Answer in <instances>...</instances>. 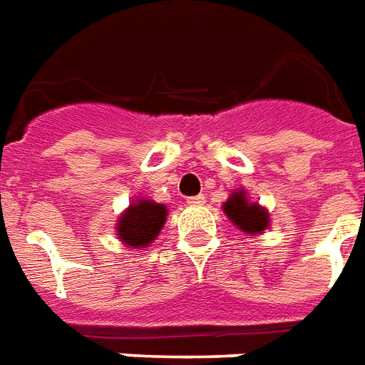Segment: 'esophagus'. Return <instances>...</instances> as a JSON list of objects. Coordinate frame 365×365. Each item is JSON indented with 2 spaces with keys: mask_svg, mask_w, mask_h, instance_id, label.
Wrapping results in <instances>:
<instances>
[{
  "mask_svg": "<svg viewBox=\"0 0 365 365\" xmlns=\"http://www.w3.org/2000/svg\"><path fill=\"white\" fill-rule=\"evenodd\" d=\"M204 202H206V198H204L202 195L190 196V198H187V204H190V206H202Z\"/></svg>",
  "mask_w": 365,
  "mask_h": 365,
  "instance_id": "34e87169",
  "label": "esophagus"
}]
</instances>
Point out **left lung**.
I'll list each match as a JSON object with an SVG mask.
<instances>
[{
  "label": "left lung",
  "instance_id": "obj_1",
  "mask_svg": "<svg viewBox=\"0 0 365 365\" xmlns=\"http://www.w3.org/2000/svg\"><path fill=\"white\" fill-rule=\"evenodd\" d=\"M222 210L228 220L250 236H259L271 226L269 210L259 202H253L247 196L245 188H237L228 196V200L222 204Z\"/></svg>",
  "mask_w": 365,
  "mask_h": 365
}]
</instances>
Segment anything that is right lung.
Here are the masks:
<instances>
[{"label": "right lung", "mask_w": 365, "mask_h": 365, "mask_svg": "<svg viewBox=\"0 0 365 365\" xmlns=\"http://www.w3.org/2000/svg\"><path fill=\"white\" fill-rule=\"evenodd\" d=\"M167 206L139 196L118 216L115 236L125 247L143 250L151 245L167 222Z\"/></svg>", "instance_id": "obj_1"}]
</instances>
